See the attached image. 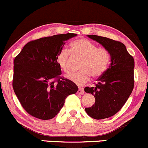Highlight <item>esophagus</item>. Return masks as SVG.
<instances>
[{
	"label": "esophagus",
	"mask_w": 148,
	"mask_h": 148,
	"mask_svg": "<svg viewBox=\"0 0 148 148\" xmlns=\"http://www.w3.org/2000/svg\"><path fill=\"white\" fill-rule=\"evenodd\" d=\"M84 90H83V88H81V87H79L78 88V90H77V93L79 94V95H83L84 94Z\"/></svg>",
	"instance_id": "esophagus-1"
}]
</instances>
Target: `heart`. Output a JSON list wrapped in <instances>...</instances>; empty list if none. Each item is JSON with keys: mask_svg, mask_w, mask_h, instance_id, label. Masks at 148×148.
<instances>
[{"mask_svg": "<svg viewBox=\"0 0 148 148\" xmlns=\"http://www.w3.org/2000/svg\"><path fill=\"white\" fill-rule=\"evenodd\" d=\"M71 51L73 55L81 56L80 71L71 72L65 75L67 79L77 85L88 82L91 75L96 78L107 71L111 56L106 48H97L96 44L85 38H80L71 43ZM70 52L62 48L56 56V62L65 72L70 70Z\"/></svg>", "mask_w": 148, "mask_h": 148, "instance_id": "heart-1", "label": "heart"}]
</instances>
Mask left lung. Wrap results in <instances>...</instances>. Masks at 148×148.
<instances>
[{"mask_svg": "<svg viewBox=\"0 0 148 148\" xmlns=\"http://www.w3.org/2000/svg\"><path fill=\"white\" fill-rule=\"evenodd\" d=\"M87 36L103 45L111 56L109 68L97 79L95 86L85 88V92L95 98L93 106L85 108V112L94 119H105L116 114L130 97L134 87L135 62L119 41L95 35Z\"/></svg>", "mask_w": 148, "mask_h": 148, "instance_id": "8db88e82", "label": "left lung"}]
</instances>
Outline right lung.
I'll list each match as a JSON object with an SVG mask.
<instances>
[{"mask_svg": "<svg viewBox=\"0 0 148 148\" xmlns=\"http://www.w3.org/2000/svg\"><path fill=\"white\" fill-rule=\"evenodd\" d=\"M76 36L66 33L30 41L15 58L13 90L21 106L32 116L52 119L63 108L65 98L78 90L73 82L60 77L61 69L56 62L65 41Z\"/></svg>", "mask_w": 148, "mask_h": 148, "instance_id": "1", "label": "right lung"}]
</instances>
